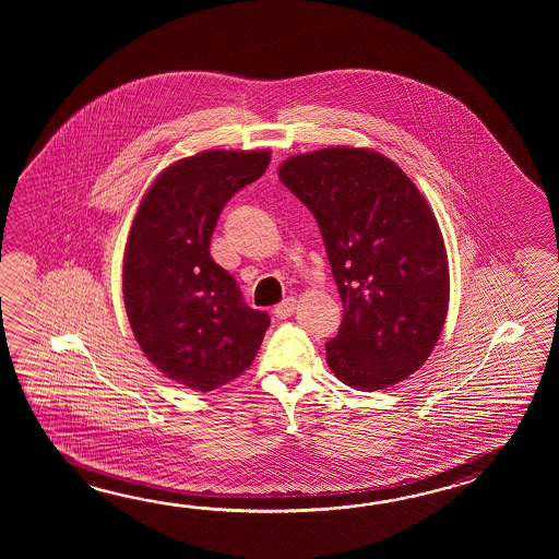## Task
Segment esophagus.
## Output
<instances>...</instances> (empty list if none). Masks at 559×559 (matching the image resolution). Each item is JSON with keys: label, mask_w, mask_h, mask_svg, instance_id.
<instances>
[{"label": "esophagus", "mask_w": 559, "mask_h": 559, "mask_svg": "<svg viewBox=\"0 0 559 559\" xmlns=\"http://www.w3.org/2000/svg\"><path fill=\"white\" fill-rule=\"evenodd\" d=\"M294 311H296V299L289 297V299L282 301L280 306H275L274 316L277 320H287V318H292Z\"/></svg>", "instance_id": "1"}]
</instances>
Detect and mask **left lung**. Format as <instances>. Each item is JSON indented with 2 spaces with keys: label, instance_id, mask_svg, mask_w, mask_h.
<instances>
[{
  "label": "left lung",
  "instance_id": "obj_1",
  "mask_svg": "<svg viewBox=\"0 0 559 559\" xmlns=\"http://www.w3.org/2000/svg\"><path fill=\"white\" fill-rule=\"evenodd\" d=\"M280 179L316 217L344 304L328 366L359 392L405 380L438 344L450 301L428 202L397 164L364 147L294 155Z\"/></svg>",
  "mask_w": 559,
  "mask_h": 559
}]
</instances>
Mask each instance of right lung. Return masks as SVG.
I'll use <instances>...</instances> for the list:
<instances>
[{"label": "right lung", "mask_w": 559, "mask_h": 559, "mask_svg": "<svg viewBox=\"0 0 559 559\" xmlns=\"http://www.w3.org/2000/svg\"><path fill=\"white\" fill-rule=\"evenodd\" d=\"M270 152L210 150L167 167L143 195L123 255V301L145 357L169 380L212 392L250 368L270 328L210 255L217 217L262 178Z\"/></svg>", "instance_id": "obj_1"}]
</instances>
